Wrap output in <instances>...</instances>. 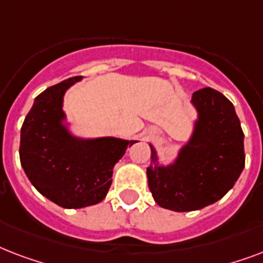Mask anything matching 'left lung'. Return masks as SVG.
Listing matches in <instances>:
<instances>
[{"instance_id": "obj_1", "label": "left lung", "mask_w": 263, "mask_h": 263, "mask_svg": "<svg viewBox=\"0 0 263 263\" xmlns=\"http://www.w3.org/2000/svg\"><path fill=\"white\" fill-rule=\"evenodd\" d=\"M198 120L191 139L169 166H160L152 146L148 188L161 208L192 212L221 199L245 168V134L233 103L220 91L192 94Z\"/></svg>"}]
</instances>
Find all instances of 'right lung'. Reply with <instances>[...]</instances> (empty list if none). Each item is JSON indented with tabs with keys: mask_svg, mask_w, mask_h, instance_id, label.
Returning <instances> with one entry per match:
<instances>
[{
	"mask_svg": "<svg viewBox=\"0 0 263 263\" xmlns=\"http://www.w3.org/2000/svg\"><path fill=\"white\" fill-rule=\"evenodd\" d=\"M75 76L41 92L24 119L20 162L32 185L61 208L99 203L111 184L113 168L138 140L79 139L63 124L64 94L82 80Z\"/></svg>",
	"mask_w": 263,
	"mask_h": 263,
	"instance_id": "right-lung-1",
	"label": "right lung"
}]
</instances>
